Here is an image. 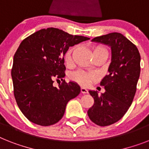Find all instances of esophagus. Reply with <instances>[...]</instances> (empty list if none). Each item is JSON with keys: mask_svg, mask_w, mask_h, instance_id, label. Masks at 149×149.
Instances as JSON below:
<instances>
[{"mask_svg": "<svg viewBox=\"0 0 149 149\" xmlns=\"http://www.w3.org/2000/svg\"><path fill=\"white\" fill-rule=\"evenodd\" d=\"M80 90H81V93H83V94L88 93V90H87L86 88H84V87H81Z\"/></svg>", "mask_w": 149, "mask_h": 149, "instance_id": "obj_1", "label": "esophagus"}]
</instances>
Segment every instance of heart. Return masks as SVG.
Returning a JSON list of instances; mask_svg holds the SVG:
<instances>
[{"mask_svg":"<svg viewBox=\"0 0 149 149\" xmlns=\"http://www.w3.org/2000/svg\"><path fill=\"white\" fill-rule=\"evenodd\" d=\"M106 52L108 53V50L106 47H102V46H98L94 49V52ZM72 49H70L67 51L66 56H65V62L67 65H70L72 63ZM71 78L72 80L76 81L79 84L82 86H88L90 83L95 79V76L93 73H89V72H84L82 70H78L77 72H73L71 75Z\"/></svg>","mask_w":149,"mask_h":149,"instance_id":"b5f03b06","label":"heart"}]
</instances>
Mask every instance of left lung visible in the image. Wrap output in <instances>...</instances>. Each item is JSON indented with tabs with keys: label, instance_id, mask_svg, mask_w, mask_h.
I'll list each match as a JSON object with an SVG mask.
<instances>
[{
	"label": "left lung",
	"instance_id": "obj_1",
	"mask_svg": "<svg viewBox=\"0 0 149 149\" xmlns=\"http://www.w3.org/2000/svg\"><path fill=\"white\" fill-rule=\"evenodd\" d=\"M92 41L109 45L112 49L109 73L100 83L106 92L99 95L97 91L89 90L94 104L87 112L93 123L107 126L123 118L132 105L139 78L141 56L136 46L120 33H110Z\"/></svg>",
	"mask_w": 149,
	"mask_h": 149
}]
</instances>
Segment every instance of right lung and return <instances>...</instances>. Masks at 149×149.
Returning <instances> with one entry per match:
<instances>
[{
    "label": "right lung",
    "instance_id": "1",
    "mask_svg": "<svg viewBox=\"0 0 149 149\" xmlns=\"http://www.w3.org/2000/svg\"><path fill=\"white\" fill-rule=\"evenodd\" d=\"M89 40L57 28L42 29L24 40L14 56L11 77L14 94L24 116L37 125L48 126L63 116L67 102L80 87L64 79V55L69 47ZM54 79L63 81L53 86Z\"/></svg>",
    "mask_w": 149,
    "mask_h": 149
}]
</instances>
